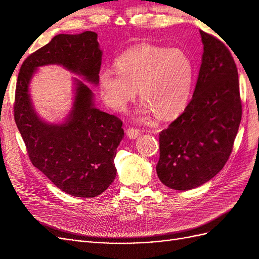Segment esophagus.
<instances>
[{"label": "esophagus", "mask_w": 259, "mask_h": 259, "mask_svg": "<svg viewBox=\"0 0 259 259\" xmlns=\"http://www.w3.org/2000/svg\"><path fill=\"white\" fill-rule=\"evenodd\" d=\"M126 135L131 139H135L140 135V131L137 128H134V127H130L126 130Z\"/></svg>", "instance_id": "1"}]
</instances>
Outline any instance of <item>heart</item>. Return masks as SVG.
I'll list each match as a JSON object with an SVG mask.
<instances>
[{
    "label": "heart",
    "mask_w": 259,
    "mask_h": 259,
    "mask_svg": "<svg viewBox=\"0 0 259 259\" xmlns=\"http://www.w3.org/2000/svg\"><path fill=\"white\" fill-rule=\"evenodd\" d=\"M114 66L116 72L104 70L98 76L100 96L113 110L124 111L137 91L142 119L154 113L162 119L176 116L189 103L194 67L182 49L140 44L122 53Z\"/></svg>",
    "instance_id": "1"
}]
</instances>
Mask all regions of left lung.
<instances>
[{
	"label": "left lung",
	"instance_id": "1",
	"mask_svg": "<svg viewBox=\"0 0 259 259\" xmlns=\"http://www.w3.org/2000/svg\"><path fill=\"white\" fill-rule=\"evenodd\" d=\"M202 64L192 99L160 133L156 174L174 190L207 183L228 161L242 117L239 75L227 46L200 30Z\"/></svg>",
	"mask_w": 259,
	"mask_h": 259
}]
</instances>
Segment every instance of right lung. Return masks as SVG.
I'll return each instance as SVG.
<instances>
[{"label":"right lung","mask_w":259,"mask_h":259,"mask_svg":"<svg viewBox=\"0 0 259 259\" xmlns=\"http://www.w3.org/2000/svg\"><path fill=\"white\" fill-rule=\"evenodd\" d=\"M103 52L97 33L58 34L22 62L15 93L14 117L30 161L61 191L94 198L116 175V148L124 137L122 121L94 106L93 92L74 79V100L64 123L51 124L35 112L29 85L38 67L60 65L98 84Z\"/></svg>","instance_id":"add662e5"}]
</instances>
